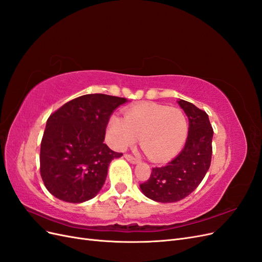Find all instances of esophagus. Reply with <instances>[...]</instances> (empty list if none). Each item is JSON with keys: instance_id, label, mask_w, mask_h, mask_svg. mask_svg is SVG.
<instances>
[{"instance_id": "obj_1", "label": "esophagus", "mask_w": 262, "mask_h": 262, "mask_svg": "<svg viewBox=\"0 0 262 262\" xmlns=\"http://www.w3.org/2000/svg\"><path fill=\"white\" fill-rule=\"evenodd\" d=\"M124 158L125 160H128L130 163H132V164H137V163H139V160L137 157H134L133 155H131V154H129V153H125L124 154Z\"/></svg>"}]
</instances>
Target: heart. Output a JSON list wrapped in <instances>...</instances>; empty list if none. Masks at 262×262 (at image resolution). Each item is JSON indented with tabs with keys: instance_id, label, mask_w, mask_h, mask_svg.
Masks as SVG:
<instances>
[{
	"instance_id": "heart-1",
	"label": "heart",
	"mask_w": 262,
	"mask_h": 262,
	"mask_svg": "<svg viewBox=\"0 0 262 262\" xmlns=\"http://www.w3.org/2000/svg\"><path fill=\"white\" fill-rule=\"evenodd\" d=\"M109 132L116 148H125L137 137L144 153L152 160L160 161L177 153L184 144L188 121L178 108L145 102L126 110L124 120L113 116Z\"/></svg>"
}]
</instances>
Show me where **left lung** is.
Returning a JSON list of instances; mask_svg holds the SVG:
<instances>
[{
    "label": "left lung",
    "mask_w": 262,
    "mask_h": 262,
    "mask_svg": "<svg viewBox=\"0 0 262 262\" xmlns=\"http://www.w3.org/2000/svg\"><path fill=\"white\" fill-rule=\"evenodd\" d=\"M178 102L189 119L185 146L172 161L152 168L149 178L140 185L147 198L163 203L179 201L194 191L211 165L213 128L208 114L189 101Z\"/></svg>",
    "instance_id": "1"
}]
</instances>
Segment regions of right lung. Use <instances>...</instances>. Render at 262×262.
<instances>
[{"instance_id":"right-lung-1","label":"right lung","mask_w":262,"mask_h":262,"mask_svg":"<svg viewBox=\"0 0 262 262\" xmlns=\"http://www.w3.org/2000/svg\"><path fill=\"white\" fill-rule=\"evenodd\" d=\"M125 98L89 94L68 101L47 120L40 146V175L58 199L81 203L96 195L112 160L122 153L104 143L114 110Z\"/></svg>"}]
</instances>
